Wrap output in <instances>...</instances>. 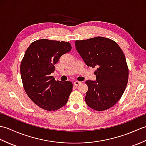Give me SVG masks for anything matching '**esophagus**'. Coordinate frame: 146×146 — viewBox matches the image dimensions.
<instances>
[{
    "instance_id": "1",
    "label": "esophagus",
    "mask_w": 146,
    "mask_h": 146,
    "mask_svg": "<svg viewBox=\"0 0 146 146\" xmlns=\"http://www.w3.org/2000/svg\"><path fill=\"white\" fill-rule=\"evenodd\" d=\"M80 83H81V82H78V81H76V82H74V85L75 86H78V85H79Z\"/></svg>"
}]
</instances>
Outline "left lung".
Listing matches in <instances>:
<instances>
[{
    "label": "left lung",
    "mask_w": 146,
    "mask_h": 146,
    "mask_svg": "<svg viewBox=\"0 0 146 146\" xmlns=\"http://www.w3.org/2000/svg\"><path fill=\"white\" fill-rule=\"evenodd\" d=\"M76 49L88 66L97 68L96 82L87 80L85 102L97 111L107 110L120 100L129 79L125 55L115 41L104 37L77 40Z\"/></svg>",
    "instance_id": "left-lung-1"
}]
</instances>
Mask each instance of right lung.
<instances>
[{
  "instance_id": "1",
  "label": "right lung",
  "mask_w": 146,
  "mask_h": 146,
  "mask_svg": "<svg viewBox=\"0 0 146 146\" xmlns=\"http://www.w3.org/2000/svg\"><path fill=\"white\" fill-rule=\"evenodd\" d=\"M70 42L46 39L33 42L21 63V76L27 95L46 110H56L66 104L73 89L70 81H56L51 74L62 55L70 52Z\"/></svg>"
}]
</instances>
